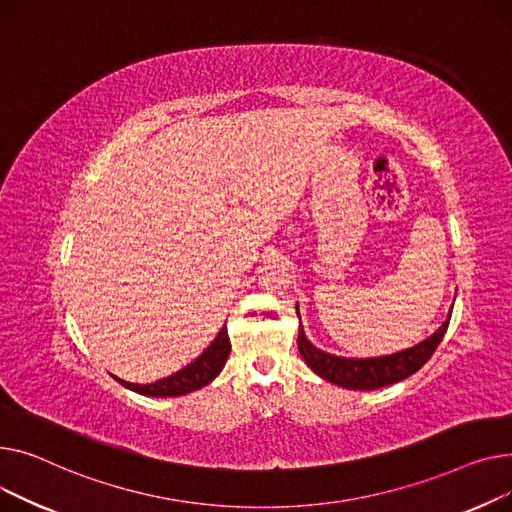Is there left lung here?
I'll return each instance as SVG.
<instances>
[{"instance_id":"left-lung-1","label":"left lung","mask_w":512,"mask_h":512,"mask_svg":"<svg viewBox=\"0 0 512 512\" xmlns=\"http://www.w3.org/2000/svg\"><path fill=\"white\" fill-rule=\"evenodd\" d=\"M297 318H299V310H297ZM448 320H450V314L432 337H428L422 343H417L411 349H403L393 355L366 357V359L330 355V353L314 347L306 339L304 326H299V330H297V349H299V353H302L304 362L320 378L333 382V384H339L343 388L374 390V388H382L388 384H395L399 380H405L407 376L415 374L419 368H422L432 357L436 347L440 345L446 328H448Z\"/></svg>"}]
</instances>
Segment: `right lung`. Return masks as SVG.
<instances>
[{
    "instance_id": "add662e5",
    "label": "right lung",
    "mask_w": 512,
    "mask_h": 512,
    "mask_svg": "<svg viewBox=\"0 0 512 512\" xmlns=\"http://www.w3.org/2000/svg\"><path fill=\"white\" fill-rule=\"evenodd\" d=\"M229 351H231V343H229V335H227V326H223L219 330V335L215 337V341L210 343L190 366L182 368L171 376L157 380V382H150V384H134V382L119 380V378H115V380L144 397L188 395V393H192V390L206 386L208 382H213L219 376V372L223 370V366L227 362Z\"/></svg>"
}]
</instances>
